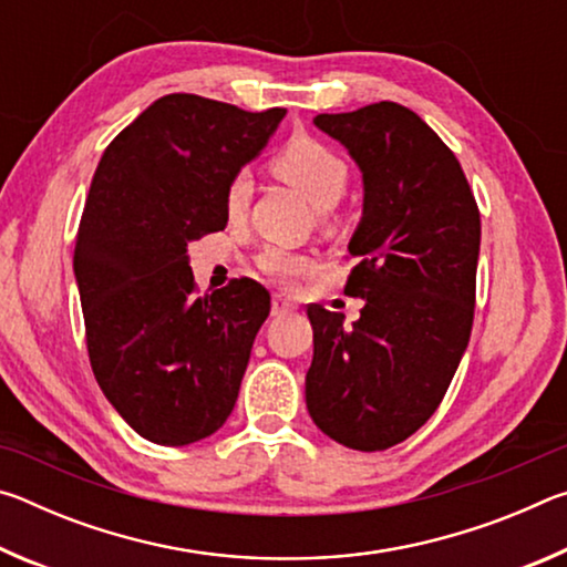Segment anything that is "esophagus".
<instances>
[{
    "instance_id": "34e87169",
    "label": "esophagus",
    "mask_w": 567,
    "mask_h": 567,
    "mask_svg": "<svg viewBox=\"0 0 567 567\" xmlns=\"http://www.w3.org/2000/svg\"><path fill=\"white\" fill-rule=\"evenodd\" d=\"M295 310H297V305L287 300V297H282V295L272 297V315H275V318H282V315H290Z\"/></svg>"
}]
</instances>
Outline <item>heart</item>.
<instances>
[{
    "label": "heart",
    "instance_id": "1",
    "mask_svg": "<svg viewBox=\"0 0 567 567\" xmlns=\"http://www.w3.org/2000/svg\"><path fill=\"white\" fill-rule=\"evenodd\" d=\"M275 175L295 187L315 209H330L342 197L348 187V165L338 152L324 147L322 142L312 137H295L277 152L272 159ZM252 195V179L247 172H237L227 182L225 189V209L229 217H239L245 213ZM262 270L280 285H292L297 277L307 272L310 262L302 255L285 252V249L270 247L260 257Z\"/></svg>",
    "mask_w": 567,
    "mask_h": 567
}]
</instances>
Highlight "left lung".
<instances>
[{
	"instance_id": "obj_1",
	"label": "left lung",
	"mask_w": 567,
	"mask_h": 567,
	"mask_svg": "<svg viewBox=\"0 0 567 567\" xmlns=\"http://www.w3.org/2000/svg\"><path fill=\"white\" fill-rule=\"evenodd\" d=\"M312 122L362 172V219L348 245L358 265L344 295L364 307L352 328L340 312L307 307L315 352L305 400L334 443L375 453L425 425L463 360L480 213L457 157L402 104Z\"/></svg>"
}]
</instances>
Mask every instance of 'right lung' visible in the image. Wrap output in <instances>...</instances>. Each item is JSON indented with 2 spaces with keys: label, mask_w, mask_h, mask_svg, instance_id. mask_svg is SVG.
<instances>
[{
  "label": "right lung",
  "mask_w": 567,
  "mask_h": 567,
  "mask_svg": "<svg viewBox=\"0 0 567 567\" xmlns=\"http://www.w3.org/2000/svg\"><path fill=\"white\" fill-rule=\"evenodd\" d=\"M285 112L165 94L94 172L74 245L90 362L104 398L150 443H197L235 408L270 292L245 277L197 297L187 245L225 229L227 182Z\"/></svg>",
  "instance_id": "obj_1"
}]
</instances>
